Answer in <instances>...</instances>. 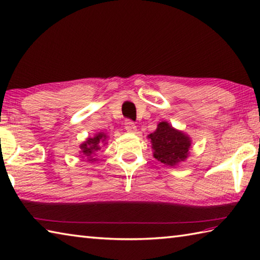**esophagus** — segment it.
I'll return each instance as SVG.
<instances>
[{
    "label": "esophagus",
    "mask_w": 260,
    "mask_h": 260,
    "mask_svg": "<svg viewBox=\"0 0 260 260\" xmlns=\"http://www.w3.org/2000/svg\"><path fill=\"white\" fill-rule=\"evenodd\" d=\"M125 129L128 132V133H133V134H135L136 132H138V127L135 126V124L133 121H131V120H126V122H125Z\"/></svg>",
    "instance_id": "1"
}]
</instances>
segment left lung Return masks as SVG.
<instances>
[{
    "instance_id": "8db88e82",
    "label": "left lung",
    "mask_w": 260,
    "mask_h": 260,
    "mask_svg": "<svg viewBox=\"0 0 260 260\" xmlns=\"http://www.w3.org/2000/svg\"><path fill=\"white\" fill-rule=\"evenodd\" d=\"M153 157L167 166H177L190 155L192 140L184 132L174 128L168 121H160L157 129L148 135Z\"/></svg>"
}]
</instances>
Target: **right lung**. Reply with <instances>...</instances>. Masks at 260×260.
Instances as JSON below:
<instances>
[{"label":"right lung","mask_w":260,"mask_h":260,"mask_svg":"<svg viewBox=\"0 0 260 260\" xmlns=\"http://www.w3.org/2000/svg\"><path fill=\"white\" fill-rule=\"evenodd\" d=\"M107 140L108 135L107 133H103V132L96 133L94 136H91V138H87L79 145V148H81L79 153L82 155L81 158H86L89 162L96 161L98 159L94 158V155H96L99 151L101 150L102 145L107 144Z\"/></svg>","instance_id":"obj_1"}]
</instances>
